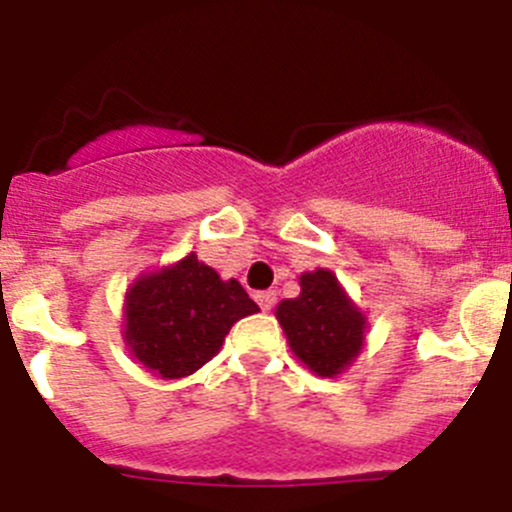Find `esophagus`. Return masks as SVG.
<instances>
[{
	"mask_svg": "<svg viewBox=\"0 0 512 512\" xmlns=\"http://www.w3.org/2000/svg\"><path fill=\"white\" fill-rule=\"evenodd\" d=\"M256 301H258V306H261V311H271L273 303H276V293H273V291H258Z\"/></svg>",
	"mask_w": 512,
	"mask_h": 512,
	"instance_id": "1",
	"label": "esophagus"
}]
</instances>
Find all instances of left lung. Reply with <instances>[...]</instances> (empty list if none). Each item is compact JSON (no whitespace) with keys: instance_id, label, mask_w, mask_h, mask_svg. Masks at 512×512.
Instances as JSON below:
<instances>
[{"instance_id":"1","label":"left lung","mask_w":512,"mask_h":512,"mask_svg":"<svg viewBox=\"0 0 512 512\" xmlns=\"http://www.w3.org/2000/svg\"><path fill=\"white\" fill-rule=\"evenodd\" d=\"M293 353L318 376H336L363 346L366 318L348 301L331 271L303 273L301 296L276 308Z\"/></svg>"}]
</instances>
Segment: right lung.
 Returning <instances> with one entry per match:
<instances>
[{
    "instance_id": "obj_1",
    "label": "right lung",
    "mask_w": 512,
    "mask_h": 512,
    "mask_svg": "<svg viewBox=\"0 0 512 512\" xmlns=\"http://www.w3.org/2000/svg\"><path fill=\"white\" fill-rule=\"evenodd\" d=\"M258 306L236 278L194 254L166 271L139 278L126 293V343L146 368L184 378L219 353L226 333Z\"/></svg>"
}]
</instances>
